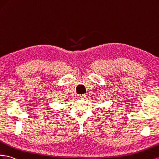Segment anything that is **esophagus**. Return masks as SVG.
Returning <instances> with one entry per match:
<instances>
[{
    "mask_svg": "<svg viewBox=\"0 0 159 159\" xmlns=\"http://www.w3.org/2000/svg\"><path fill=\"white\" fill-rule=\"evenodd\" d=\"M85 98H86V95H85V94H84V95H79L78 96V98L80 100H85Z\"/></svg>",
    "mask_w": 159,
    "mask_h": 159,
    "instance_id": "34e87169",
    "label": "esophagus"
}]
</instances>
